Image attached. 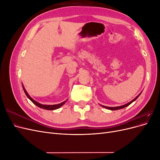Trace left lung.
<instances>
[{
  "mask_svg": "<svg viewBox=\"0 0 160 160\" xmlns=\"http://www.w3.org/2000/svg\"><path fill=\"white\" fill-rule=\"evenodd\" d=\"M142 92L136 97V98H134L132 101H131L130 102H129V103H126V104H125V105H123L118 106V107H108V106H104V105H100L101 106V107H103V108H105V109H109V110H112V111L118 110V109H123V108H125V107H128V105H129L131 103H132L133 102V101H135V100H136V99L138 98V97H139L140 95H141Z\"/></svg>",
  "mask_w": 160,
  "mask_h": 160,
  "instance_id": "left-lung-1",
  "label": "left lung"
}]
</instances>
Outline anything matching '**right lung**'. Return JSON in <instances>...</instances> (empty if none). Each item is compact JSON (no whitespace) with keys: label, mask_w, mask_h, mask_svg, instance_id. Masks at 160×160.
<instances>
[{"label":"right lung","mask_w":160,"mask_h":160,"mask_svg":"<svg viewBox=\"0 0 160 160\" xmlns=\"http://www.w3.org/2000/svg\"><path fill=\"white\" fill-rule=\"evenodd\" d=\"M22 85L23 90H24V91H25V94H26L27 98H28V99H29L34 104L36 105L37 106H38V107L40 108L44 109H47V110H55V109H57L60 108L61 107V106L63 105L66 103V101H67V100H65V101H63V102H62V103H59V104H55V105H42V104H41V103H38L37 101H36L35 100H34V99L31 98V97L28 94V93L27 92V91L25 90V88H24V86H23L22 84Z\"/></svg>","instance_id":"right-lung-1"}]
</instances>
